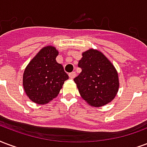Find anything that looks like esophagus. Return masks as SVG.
<instances>
[{"label":"esophagus","mask_w":147,"mask_h":147,"mask_svg":"<svg viewBox=\"0 0 147 147\" xmlns=\"http://www.w3.org/2000/svg\"><path fill=\"white\" fill-rule=\"evenodd\" d=\"M69 78H71V79H73V78H74L75 77H76V73L75 72L70 73V74H69Z\"/></svg>","instance_id":"esophagus-1"}]
</instances>
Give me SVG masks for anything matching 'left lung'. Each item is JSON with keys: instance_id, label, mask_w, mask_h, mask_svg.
Listing matches in <instances>:
<instances>
[{"instance_id": "obj_1", "label": "left lung", "mask_w": 147, "mask_h": 147, "mask_svg": "<svg viewBox=\"0 0 147 147\" xmlns=\"http://www.w3.org/2000/svg\"><path fill=\"white\" fill-rule=\"evenodd\" d=\"M81 73L74 79L82 98L92 107H102L113 100L118 91L117 72L100 51L90 49L78 63Z\"/></svg>"}]
</instances>
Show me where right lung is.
Returning a JSON list of instances; mask_svg holds the SVG:
<instances>
[{"mask_svg":"<svg viewBox=\"0 0 147 147\" xmlns=\"http://www.w3.org/2000/svg\"><path fill=\"white\" fill-rule=\"evenodd\" d=\"M59 52L47 46L30 62L23 74V88L31 100L45 104L58 96L69 76L55 58Z\"/></svg>","mask_w":147,"mask_h":147,"instance_id":"add662e5","label":"right lung"}]
</instances>
